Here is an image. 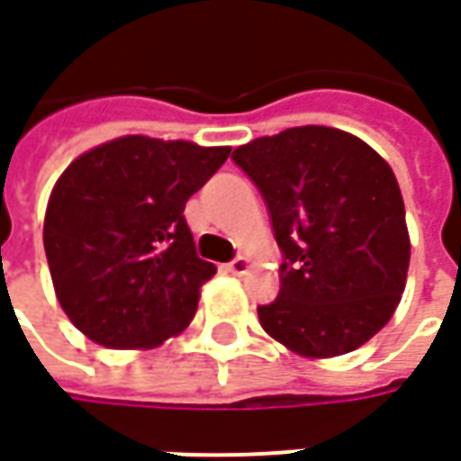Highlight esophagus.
I'll list each match as a JSON object with an SVG mask.
<instances>
[{
  "label": "esophagus",
  "instance_id": "esophagus-1",
  "mask_svg": "<svg viewBox=\"0 0 461 461\" xmlns=\"http://www.w3.org/2000/svg\"><path fill=\"white\" fill-rule=\"evenodd\" d=\"M227 269H230L231 274L241 276V274H247V269H249V259H247V257H237V259H231L230 264H227Z\"/></svg>",
  "mask_w": 461,
  "mask_h": 461
}]
</instances>
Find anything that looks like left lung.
Listing matches in <instances>:
<instances>
[{"instance_id": "1", "label": "left lung", "mask_w": 461, "mask_h": 461, "mask_svg": "<svg viewBox=\"0 0 461 461\" xmlns=\"http://www.w3.org/2000/svg\"><path fill=\"white\" fill-rule=\"evenodd\" d=\"M231 160L259 187L281 261L261 329L294 353L356 350L393 319L410 267L395 172L339 128L301 125L240 145Z\"/></svg>"}]
</instances>
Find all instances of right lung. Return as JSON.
Masks as SVG:
<instances>
[{
    "label": "right lung",
    "mask_w": 461,
    "mask_h": 461,
    "mask_svg": "<svg viewBox=\"0 0 461 461\" xmlns=\"http://www.w3.org/2000/svg\"><path fill=\"white\" fill-rule=\"evenodd\" d=\"M230 152L125 135L66 167L46 204L44 249L56 299L84 336L142 350L190 326L217 269L197 257L182 212Z\"/></svg>",
    "instance_id": "right-lung-1"
}]
</instances>
